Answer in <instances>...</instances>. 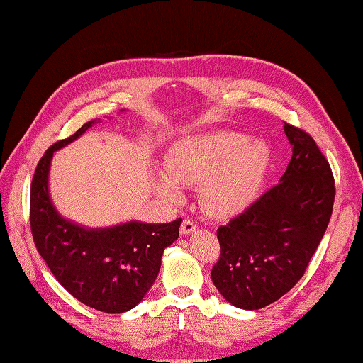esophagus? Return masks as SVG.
Wrapping results in <instances>:
<instances>
[{
    "instance_id": "34e87169",
    "label": "esophagus",
    "mask_w": 363,
    "mask_h": 363,
    "mask_svg": "<svg viewBox=\"0 0 363 363\" xmlns=\"http://www.w3.org/2000/svg\"><path fill=\"white\" fill-rule=\"evenodd\" d=\"M198 229L196 223L194 220H186L181 225V234L182 235H190L191 233H195V230Z\"/></svg>"
}]
</instances>
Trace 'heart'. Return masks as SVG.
Here are the masks:
<instances>
[{
  "mask_svg": "<svg viewBox=\"0 0 363 363\" xmlns=\"http://www.w3.org/2000/svg\"><path fill=\"white\" fill-rule=\"evenodd\" d=\"M268 165L265 142L228 130L207 134L172 146L164 157L167 176H157L154 187L172 203L184 199L179 185L199 187L207 212L234 217L259 198Z\"/></svg>",
  "mask_w": 363,
  "mask_h": 363,
  "instance_id": "b5f03b06",
  "label": "heart"
}]
</instances>
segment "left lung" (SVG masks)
<instances>
[{
  "label": "left lung",
  "instance_id": "8db88e82",
  "mask_svg": "<svg viewBox=\"0 0 363 363\" xmlns=\"http://www.w3.org/2000/svg\"><path fill=\"white\" fill-rule=\"evenodd\" d=\"M291 159L277 186L217 229L221 254L211 276L228 303L257 311L303 277L333 213L329 162L313 138L284 125Z\"/></svg>",
  "mask_w": 363,
  "mask_h": 363
}]
</instances>
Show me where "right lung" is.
Returning a JSON list of instances; mask_svg holds the SVG:
<instances>
[{
    "label": "right lung",
    "instance_id": "add662e5",
    "mask_svg": "<svg viewBox=\"0 0 363 363\" xmlns=\"http://www.w3.org/2000/svg\"><path fill=\"white\" fill-rule=\"evenodd\" d=\"M95 123L99 118L54 143L38 162L30 184V230L38 254L68 293L91 309L123 313L140 303L152 287L162 254L179 237L182 220L164 225L133 220L109 228H87L59 213L50 196L52 156Z\"/></svg>",
    "mask_w": 363,
    "mask_h": 363
}]
</instances>
